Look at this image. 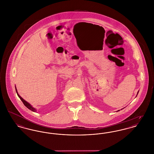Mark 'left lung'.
<instances>
[{"label": "left lung", "instance_id": "obj_1", "mask_svg": "<svg viewBox=\"0 0 154 154\" xmlns=\"http://www.w3.org/2000/svg\"><path fill=\"white\" fill-rule=\"evenodd\" d=\"M138 93H137V94H138ZM118 111H119V110H118Z\"/></svg>", "mask_w": 154, "mask_h": 154}]
</instances>
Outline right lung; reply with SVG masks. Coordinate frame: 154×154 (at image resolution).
<instances>
[{
	"label": "right lung",
	"mask_w": 154,
	"mask_h": 154,
	"mask_svg": "<svg viewBox=\"0 0 154 154\" xmlns=\"http://www.w3.org/2000/svg\"><path fill=\"white\" fill-rule=\"evenodd\" d=\"M16 92H17V95L18 96V97L20 98V99L21 100V101L23 102V103H24V105L28 109H29V110H31V111H33V112H36V109L34 108H33L28 102H27L26 100H24L23 98H21L20 95H19V94H18V92H17V89H16Z\"/></svg>",
	"instance_id": "obj_1"
}]
</instances>
